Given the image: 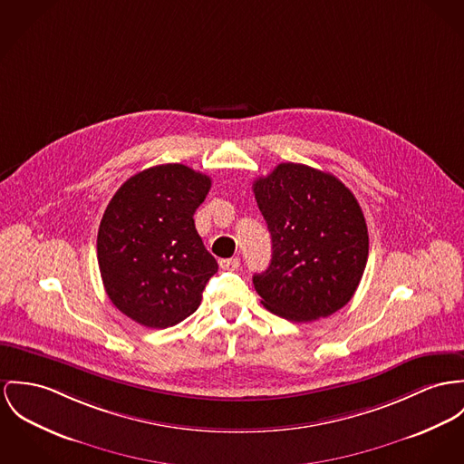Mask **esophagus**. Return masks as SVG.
Segmentation results:
<instances>
[{"mask_svg":"<svg viewBox=\"0 0 464 464\" xmlns=\"http://www.w3.org/2000/svg\"><path fill=\"white\" fill-rule=\"evenodd\" d=\"M218 266L222 270H237L240 266V259L238 257H227V259H218Z\"/></svg>","mask_w":464,"mask_h":464,"instance_id":"34e87169","label":"esophagus"}]
</instances>
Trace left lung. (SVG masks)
I'll return each mask as SVG.
<instances>
[{
	"label": "left lung",
	"mask_w": 464,
	"mask_h": 464,
	"mask_svg": "<svg viewBox=\"0 0 464 464\" xmlns=\"http://www.w3.org/2000/svg\"><path fill=\"white\" fill-rule=\"evenodd\" d=\"M272 237V261L252 277L261 304L285 320H320L357 291L369 235L353 192L330 173L285 162L252 183Z\"/></svg>",
	"instance_id": "8db88e82"
}]
</instances>
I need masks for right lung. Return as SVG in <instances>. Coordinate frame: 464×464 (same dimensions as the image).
Instances as JSON below:
<instances>
[{
    "label": "right lung",
    "instance_id": "right-lung-1",
    "mask_svg": "<svg viewBox=\"0 0 464 464\" xmlns=\"http://www.w3.org/2000/svg\"><path fill=\"white\" fill-rule=\"evenodd\" d=\"M212 179L162 164L127 179L101 220L97 259L109 300L130 320L168 328L188 318L218 268L194 212Z\"/></svg>",
    "mask_w": 464,
    "mask_h": 464
}]
</instances>
